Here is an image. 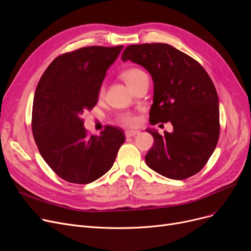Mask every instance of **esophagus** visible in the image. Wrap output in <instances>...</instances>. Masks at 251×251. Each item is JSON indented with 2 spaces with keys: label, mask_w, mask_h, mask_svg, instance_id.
Returning a JSON list of instances; mask_svg holds the SVG:
<instances>
[{
  "label": "esophagus",
  "mask_w": 251,
  "mask_h": 251,
  "mask_svg": "<svg viewBox=\"0 0 251 251\" xmlns=\"http://www.w3.org/2000/svg\"><path fill=\"white\" fill-rule=\"evenodd\" d=\"M140 132L138 130H127L125 131V135L126 137H133V136H136L138 135Z\"/></svg>",
  "instance_id": "34e87169"
}]
</instances>
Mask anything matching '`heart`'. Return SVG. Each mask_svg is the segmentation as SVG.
<instances>
[{
	"instance_id": "1",
	"label": "heart",
	"mask_w": 251,
	"mask_h": 251,
	"mask_svg": "<svg viewBox=\"0 0 251 251\" xmlns=\"http://www.w3.org/2000/svg\"><path fill=\"white\" fill-rule=\"evenodd\" d=\"M147 74L144 73L142 70L137 69V68H132V69H129L127 70L124 74V80L127 82V84L129 86H132L133 84H135L139 79L143 76H146ZM103 94V88L100 89V95L101 96ZM119 121H120L122 124L126 125V126H134L137 124L138 122V119L135 115L131 114V113H125L122 114L120 117H119Z\"/></svg>"
}]
</instances>
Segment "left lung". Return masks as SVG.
Here are the masks:
<instances>
[{"mask_svg": "<svg viewBox=\"0 0 251 251\" xmlns=\"http://www.w3.org/2000/svg\"><path fill=\"white\" fill-rule=\"evenodd\" d=\"M121 59L142 66L151 76V124L173 125L172 132L166 131L164 135L147 129L153 137L147 165L173 180L199 173L213 154L220 135L219 98L212 79L200 63L167 44L131 45Z\"/></svg>", "mask_w": 251, "mask_h": 251, "instance_id": "left-lung-1", "label": "left lung"}]
</instances>
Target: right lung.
Returning <instances> with one entry per match:
<instances>
[{"instance_id":"1","label":"right lung","mask_w":251,"mask_h":251,"mask_svg":"<svg viewBox=\"0 0 251 251\" xmlns=\"http://www.w3.org/2000/svg\"><path fill=\"white\" fill-rule=\"evenodd\" d=\"M123 46L87 47L52 61L33 99L32 133L45 162L62 179L88 184L113 167L125 141L123 131L107 126L88 135L82 115L98 102L105 72Z\"/></svg>"}]
</instances>
